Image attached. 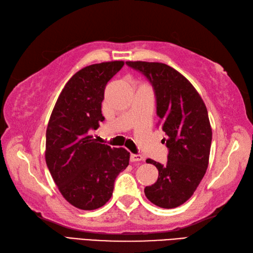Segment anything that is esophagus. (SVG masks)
Wrapping results in <instances>:
<instances>
[{
  "mask_svg": "<svg viewBox=\"0 0 253 253\" xmlns=\"http://www.w3.org/2000/svg\"><path fill=\"white\" fill-rule=\"evenodd\" d=\"M131 161L132 162H137V161H141L143 160V156L141 155H135V153H131Z\"/></svg>",
  "mask_w": 253,
  "mask_h": 253,
  "instance_id": "1",
  "label": "esophagus"
}]
</instances>
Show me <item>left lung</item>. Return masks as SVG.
<instances>
[{
	"instance_id": "8db88e82",
	"label": "left lung",
	"mask_w": 253,
	"mask_h": 253,
	"mask_svg": "<svg viewBox=\"0 0 253 253\" xmlns=\"http://www.w3.org/2000/svg\"><path fill=\"white\" fill-rule=\"evenodd\" d=\"M126 63L151 84L159 125L166 134L162 143L169 149L165 164L146 160L158 169L159 177L145 188V195L159 207H178L192 196L206 173L212 138L207 108L189 80L173 67L143 61Z\"/></svg>"
}]
</instances>
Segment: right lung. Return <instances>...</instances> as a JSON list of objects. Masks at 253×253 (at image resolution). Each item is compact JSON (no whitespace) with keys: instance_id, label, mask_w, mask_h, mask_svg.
<instances>
[{"instance_id":"add662e5","label":"right lung","mask_w":253,"mask_h":253,"mask_svg":"<svg viewBox=\"0 0 253 253\" xmlns=\"http://www.w3.org/2000/svg\"><path fill=\"white\" fill-rule=\"evenodd\" d=\"M125 62L112 61L78 71L61 92L46 131V164L63 198L83 211L100 208L112 198L130 152L96 143L89 135L105 120L106 84Z\"/></svg>"}]
</instances>
